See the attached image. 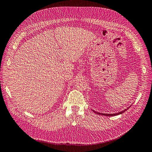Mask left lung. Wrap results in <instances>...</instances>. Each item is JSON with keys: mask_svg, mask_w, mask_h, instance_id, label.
<instances>
[{"mask_svg": "<svg viewBox=\"0 0 152 152\" xmlns=\"http://www.w3.org/2000/svg\"><path fill=\"white\" fill-rule=\"evenodd\" d=\"M129 109V107L128 108H127V109H124V111H121V112H119V113H115V114H105V113H98V112H96V111H94V112L95 113H96V114H98V115H104V116H115V115H120V114H122V113H124L125 111H126L127 110H128V109Z\"/></svg>", "mask_w": 152, "mask_h": 152, "instance_id": "left-lung-1", "label": "left lung"}]
</instances>
